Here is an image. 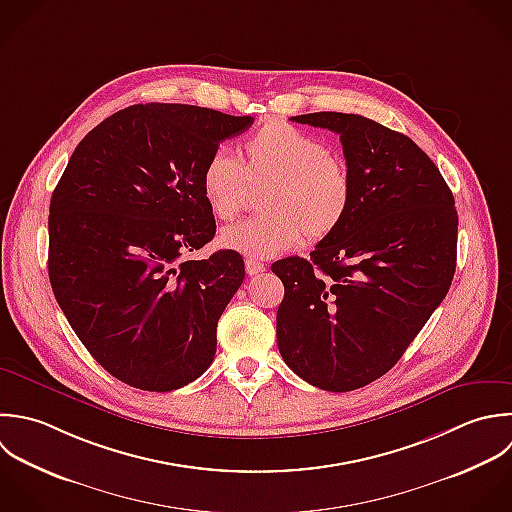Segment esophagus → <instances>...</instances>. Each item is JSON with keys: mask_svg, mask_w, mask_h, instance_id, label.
Segmentation results:
<instances>
[{"mask_svg": "<svg viewBox=\"0 0 512 512\" xmlns=\"http://www.w3.org/2000/svg\"><path fill=\"white\" fill-rule=\"evenodd\" d=\"M245 271H247V275H259V273L265 271V265L257 259H247L245 261Z\"/></svg>", "mask_w": 512, "mask_h": 512, "instance_id": "obj_1", "label": "esophagus"}]
</instances>
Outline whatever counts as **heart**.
Returning <instances> with one entry per match:
<instances>
[{"mask_svg": "<svg viewBox=\"0 0 512 512\" xmlns=\"http://www.w3.org/2000/svg\"><path fill=\"white\" fill-rule=\"evenodd\" d=\"M245 163L215 149L201 171V191L217 219H233L245 201L247 181H267L259 197L263 213L221 231L223 247L267 259L295 247L303 233L321 241L345 221L353 201L347 165L327 153L315 135L273 119L245 141Z\"/></svg>", "mask_w": 512, "mask_h": 512, "instance_id": "obj_1", "label": "heart"}]
</instances>
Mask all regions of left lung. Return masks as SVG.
Listing matches in <instances>:
<instances>
[{"instance_id":"8db88e82","label":"left lung","mask_w":512,"mask_h":512,"mask_svg":"<svg viewBox=\"0 0 512 512\" xmlns=\"http://www.w3.org/2000/svg\"><path fill=\"white\" fill-rule=\"evenodd\" d=\"M291 119L341 137L353 201L311 259L271 265L285 285L277 345L313 387L355 391L395 367L449 293L455 199L431 157L399 131L355 113Z\"/></svg>"}]
</instances>
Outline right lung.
Masks as SVG:
<instances>
[{"label": "right lung", "instance_id": "add662e5", "mask_svg": "<svg viewBox=\"0 0 512 512\" xmlns=\"http://www.w3.org/2000/svg\"><path fill=\"white\" fill-rule=\"evenodd\" d=\"M253 125L181 103H139L75 147L49 205V283L91 357L121 383L165 393L201 377L217 321L245 279L237 251L185 259L215 237L201 171Z\"/></svg>", "mask_w": 512, "mask_h": 512}]
</instances>
